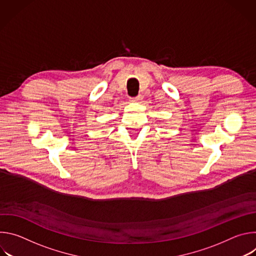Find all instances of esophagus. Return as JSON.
<instances>
[{
	"instance_id": "esophagus-1",
	"label": "esophagus",
	"mask_w": 256,
	"mask_h": 256,
	"mask_svg": "<svg viewBox=\"0 0 256 256\" xmlns=\"http://www.w3.org/2000/svg\"><path fill=\"white\" fill-rule=\"evenodd\" d=\"M140 96H136V97H132L130 98V102H138L140 100Z\"/></svg>"
}]
</instances>
